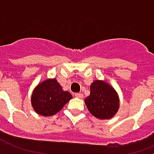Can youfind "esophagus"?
Returning <instances> with one entry per match:
<instances>
[{
	"instance_id": "34e87169",
	"label": "esophagus",
	"mask_w": 154,
	"mask_h": 154,
	"mask_svg": "<svg viewBox=\"0 0 154 154\" xmlns=\"http://www.w3.org/2000/svg\"><path fill=\"white\" fill-rule=\"evenodd\" d=\"M75 96H76L77 98H80V99H83V98H84V94H80V93H79V94H76Z\"/></svg>"
}]
</instances>
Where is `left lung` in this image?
<instances>
[{"label": "left lung", "mask_w": 154, "mask_h": 154, "mask_svg": "<svg viewBox=\"0 0 154 154\" xmlns=\"http://www.w3.org/2000/svg\"><path fill=\"white\" fill-rule=\"evenodd\" d=\"M89 112L99 119H109L119 109L117 91L108 82L94 80L90 85V95L85 99Z\"/></svg>", "instance_id": "8db88e82"}]
</instances>
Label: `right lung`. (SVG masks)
Returning <instances> with one entry per match:
<instances>
[{"label":"right lung","mask_w":154,"mask_h":154,"mask_svg":"<svg viewBox=\"0 0 154 154\" xmlns=\"http://www.w3.org/2000/svg\"><path fill=\"white\" fill-rule=\"evenodd\" d=\"M70 99L71 94L64 91L56 78H47L35 87L31 104L37 114L50 117L59 112Z\"/></svg>","instance_id":"right-lung-1"}]
</instances>
